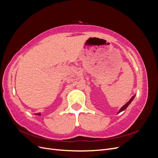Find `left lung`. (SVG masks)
Instances as JSON below:
<instances>
[{
  "label": "left lung",
  "mask_w": 158,
  "mask_h": 158,
  "mask_svg": "<svg viewBox=\"0 0 158 158\" xmlns=\"http://www.w3.org/2000/svg\"><path fill=\"white\" fill-rule=\"evenodd\" d=\"M134 98H135V96H133V97H132V98L130 99V100H129V102L127 103H126L125 105V106H124L121 109H120V111H119V112H118V113H121V111H124V110H125V109H126V108L129 106V104H130L131 103V102L132 101V99H134Z\"/></svg>",
  "instance_id": "1"
}]
</instances>
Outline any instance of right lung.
I'll use <instances>...</instances> for the list:
<instances>
[{
    "instance_id": "obj_1",
    "label": "right lung",
    "mask_w": 158,
    "mask_h": 158,
    "mask_svg": "<svg viewBox=\"0 0 158 158\" xmlns=\"http://www.w3.org/2000/svg\"><path fill=\"white\" fill-rule=\"evenodd\" d=\"M36 114H37V115H40V113H37Z\"/></svg>"
}]
</instances>
